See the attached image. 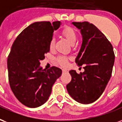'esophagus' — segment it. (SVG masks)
I'll list each match as a JSON object with an SVG mask.
<instances>
[{"label":"esophagus","instance_id":"1","mask_svg":"<svg viewBox=\"0 0 122 122\" xmlns=\"http://www.w3.org/2000/svg\"><path fill=\"white\" fill-rule=\"evenodd\" d=\"M62 72H63V73H66V72H67V71L66 70H62Z\"/></svg>","mask_w":122,"mask_h":122}]
</instances>
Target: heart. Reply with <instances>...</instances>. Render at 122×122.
<instances>
[{"label":"heart","mask_w":122,"mask_h":122,"mask_svg":"<svg viewBox=\"0 0 122 122\" xmlns=\"http://www.w3.org/2000/svg\"><path fill=\"white\" fill-rule=\"evenodd\" d=\"M62 33L63 36L67 38V40L69 41L72 45L75 44L77 40V35H76L75 31L73 28L70 26H66L62 29ZM55 39L52 38L49 43V47L51 49L53 48V47L55 46ZM56 62L58 64L62 66H67V62H68V58L64 56H59L56 58Z\"/></svg>","instance_id":"1"}]
</instances>
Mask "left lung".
I'll list each match as a JSON object with an SVG mask.
<instances>
[{
	"label": "left lung",
	"instance_id": "8db88e82",
	"mask_svg": "<svg viewBox=\"0 0 122 122\" xmlns=\"http://www.w3.org/2000/svg\"><path fill=\"white\" fill-rule=\"evenodd\" d=\"M72 24L81 30L82 37L75 63L79 67L83 66L84 71L78 74L75 70L70 71L71 81L66 88L77 102L92 103L101 96L111 79L115 58L113 47L93 24L87 21Z\"/></svg>",
	"mask_w": 122,
	"mask_h": 122
}]
</instances>
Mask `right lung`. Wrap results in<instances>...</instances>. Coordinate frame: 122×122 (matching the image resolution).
I'll list each match as a JSON object with an SVG mask.
<instances>
[{
  "mask_svg": "<svg viewBox=\"0 0 122 122\" xmlns=\"http://www.w3.org/2000/svg\"><path fill=\"white\" fill-rule=\"evenodd\" d=\"M60 21L36 22L24 29L14 41L8 57L10 86L16 98L24 105L36 108L47 101L52 85L62 70L52 66L40 67V60L49 52V43Z\"/></svg>",
  "mask_w": 122,
  "mask_h": 122,
  "instance_id": "1",
  "label": "right lung"
}]
</instances>
